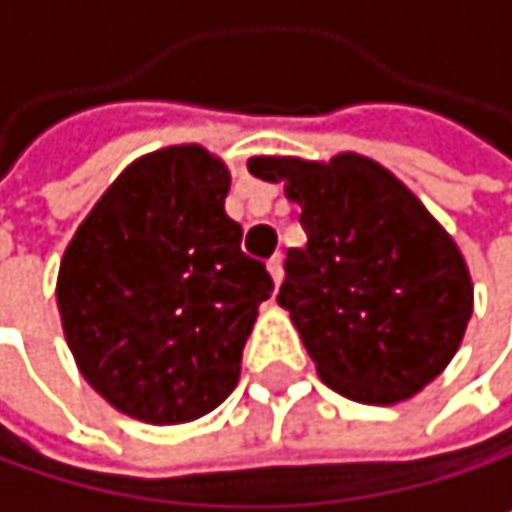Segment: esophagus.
<instances>
[{
  "label": "esophagus",
  "instance_id": "obj_1",
  "mask_svg": "<svg viewBox=\"0 0 512 512\" xmlns=\"http://www.w3.org/2000/svg\"><path fill=\"white\" fill-rule=\"evenodd\" d=\"M268 274H271L274 284H280V280H284V256H280V253H274L268 259Z\"/></svg>",
  "mask_w": 512,
  "mask_h": 512
}]
</instances>
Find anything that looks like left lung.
I'll return each instance as SVG.
<instances>
[{"label": "left lung", "instance_id": "obj_1", "mask_svg": "<svg viewBox=\"0 0 512 512\" xmlns=\"http://www.w3.org/2000/svg\"><path fill=\"white\" fill-rule=\"evenodd\" d=\"M284 180L308 244L287 253L277 293L332 391L369 406L409 400L455 357L473 314L458 244L427 207L372 158L329 164L250 158Z\"/></svg>", "mask_w": 512, "mask_h": 512}]
</instances>
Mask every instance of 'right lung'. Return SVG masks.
Segmentation results:
<instances>
[{"instance_id": "obj_1", "label": "right lung", "mask_w": 512, "mask_h": 512, "mask_svg": "<svg viewBox=\"0 0 512 512\" xmlns=\"http://www.w3.org/2000/svg\"><path fill=\"white\" fill-rule=\"evenodd\" d=\"M228 186L207 149H158L121 170L63 253L66 345L88 385L137 421H195L238 385L274 280L241 250Z\"/></svg>"}]
</instances>
